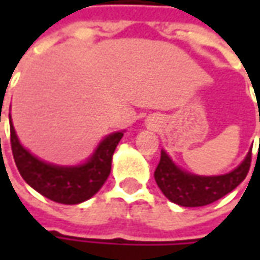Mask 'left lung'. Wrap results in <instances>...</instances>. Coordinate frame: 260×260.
Masks as SVG:
<instances>
[{
  "label": "left lung",
  "mask_w": 260,
  "mask_h": 260,
  "mask_svg": "<svg viewBox=\"0 0 260 260\" xmlns=\"http://www.w3.org/2000/svg\"><path fill=\"white\" fill-rule=\"evenodd\" d=\"M250 162L252 150L247 153L242 165L237 166L230 174L198 176L181 171L162 150L159 165L156 166L155 181L166 198L175 204L182 207H203L232 192L247 176Z\"/></svg>",
  "instance_id": "left-lung-1"
}]
</instances>
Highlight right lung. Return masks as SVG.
I'll list each match as a JSON object with an SVG mask.
<instances>
[{
	"label": "right lung",
	"mask_w": 260,
	"mask_h": 260,
	"mask_svg": "<svg viewBox=\"0 0 260 260\" xmlns=\"http://www.w3.org/2000/svg\"><path fill=\"white\" fill-rule=\"evenodd\" d=\"M123 133H113L98 146L94 156L82 166L63 168L39 160L20 145L10 121V140L20 175L37 192L59 204H79L95 195L107 181L111 159Z\"/></svg>",
	"instance_id": "add662e5"
}]
</instances>
